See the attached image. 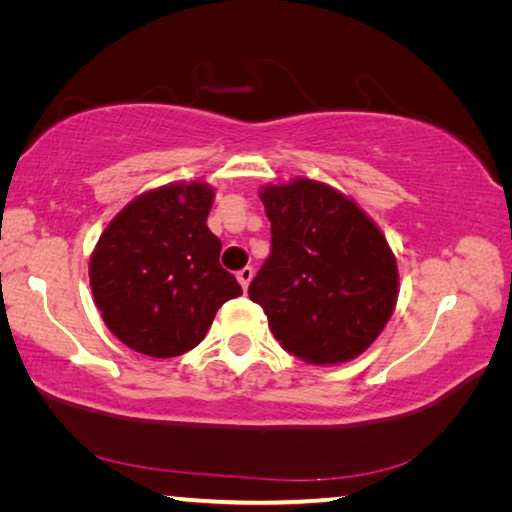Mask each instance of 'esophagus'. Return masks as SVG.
Segmentation results:
<instances>
[{"instance_id": "34e87169", "label": "esophagus", "mask_w": 512, "mask_h": 512, "mask_svg": "<svg viewBox=\"0 0 512 512\" xmlns=\"http://www.w3.org/2000/svg\"><path fill=\"white\" fill-rule=\"evenodd\" d=\"M253 275H255L253 266H246V268H241V271L237 273V280H239L241 287H244V291L248 289V284H250V280H253Z\"/></svg>"}]
</instances>
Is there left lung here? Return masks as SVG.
Wrapping results in <instances>:
<instances>
[{"label": "left lung", "mask_w": 512, "mask_h": 512, "mask_svg": "<svg viewBox=\"0 0 512 512\" xmlns=\"http://www.w3.org/2000/svg\"><path fill=\"white\" fill-rule=\"evenodd\" d=\"M271 255L248 287L287 352L314 366L357 359L391 320L400 273L379 225L339 189L309 178L259 192Z\"/></svg>", "instance_id": "left-lung-1"}]
</instances>
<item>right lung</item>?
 Here are the masks:
<instances>
[{"mask_svg": "<svg viewBox=\"0 0 512 512\" xmlns=\"http://www.w3.org/2000/svg\"><path fill=\"white\" fill-rule=\"evenodd\" d=\"M214 187L169 183L133 198L90 257V287L103 323L128 348L153 359L185 354L205 339L216 311L241 287L219 264L207 228Z\"/></svg>", "mask_w": 512, "mask_h": 512, "instance_id": "add662e5", "label": "right lung"}]
</instances>
